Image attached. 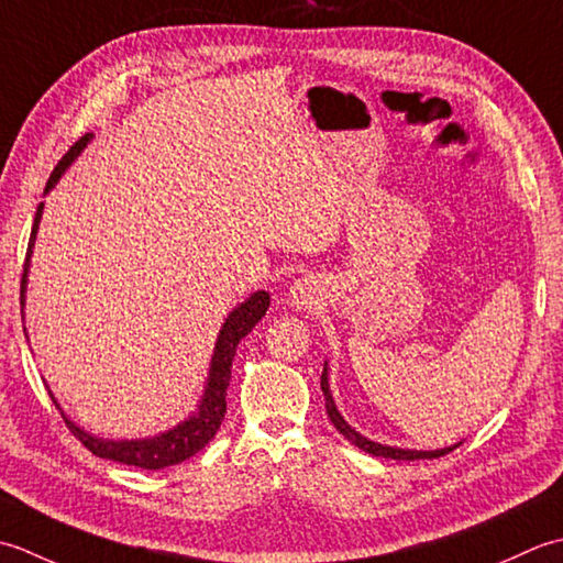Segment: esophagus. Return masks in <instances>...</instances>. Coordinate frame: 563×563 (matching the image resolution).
<instances>
[{
  "instance_id": "obj_1",
  "label": "esophagus",
  "mask_w": 563,
  "mask_h": 563,
  "mask_svg": "<svg viewBox=\"0 0 563 563\" xmlns=\"http://www.w3.org/2000/svg\"><path fill=\"white\" fill-rule=\"evenodd\" d=\"M289 301L296 308H313L318 301H323V286H320L318 277L306 274V277L296 279L289 291Z\"/></svg>"
}]
</instances>
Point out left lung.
<instances>
[{"mask_svg":"<svg viewBox=\"0 0 563 563\" xmlns=\"http://www.w3.org/2000/svg\"><path fill=\"white\" fill-rule=\"evenodd\" d=\"M320 388H323L325 410H328V418H330L332 426H335L340 434H345V438L354 446H360V450H364L366 454L384 456V459H398V462H416V459H438V456H444V454H450L452 450H456V444H454V446H444V450H434V452H416V450H398V446H386V444H378V442L366 440V438H362L360 432H354L345 422V418H342L340 412H338L335 400H332L330 388H328V366L323 369V376H320Z\"/></svg>","mask_w":563,"mask_h":563,"instance_id":"1","label":"left lung"}]
</instances>
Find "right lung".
<instances>
[{
    "instance_id": "right-lung-1",
    "label": "right lung",
    "mask_w": 563,
    "mask_h": 563,
    "mask_svg": "<svg viewBox=\"0 0 563 563\" xmlns=\"http://www.w3.org/2000/svg\"><path fill=\"white\" fill-rule=\"evenodd\" d=\"M91 141V133L82 135L79 141L63 155L60 163L55 165L53 175L45 185V191H51L57 177L63 175L67 165L82 153V147ZM41 213H43V203H38L36 218H33V228H31V238H29V250H26V260H24V274H21V306H24V294H26V274H29V260H31V250H33V240H36V231L41 223ZM269 308V294L267 291H257L252 294L245 303H240L235 311L225 318V323L221 328V335H218L216 350H213V360H211V372H209V386H206V394L201 398L199 410L194 412L189 420L181 422L175 430L157 434V438H147V440H101V438H91L89 432L79 430L75 422L67 420L65 416V426L70 428L75 438L82 442L91 454H97L101 459H113V462L129 464V466H141V468H165V466H175L185 459L194 456L199 450H203L206 444L213 440V434L218 432L225 416V391L228 384H231V366L233 357L238 350V342L243 340L247 332L255 328L262 316L267 313ZM53 404L55 408L57 400L55 396Z\"/></svg>"
}]
</instances>
